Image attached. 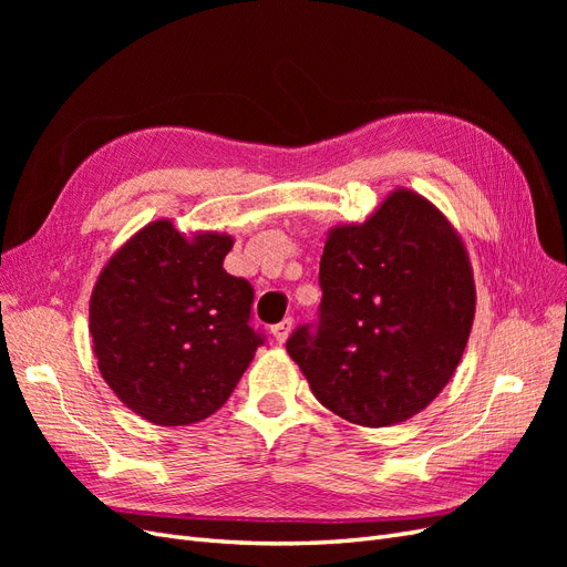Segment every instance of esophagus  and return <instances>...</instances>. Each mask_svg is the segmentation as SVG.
<instances>
[{
	"label": "esophagus",
	"mask_w": 567,
	"mask_h": 567,
	"mask_svg": "<svg viewBox=\"0 0 567 567\" xmlns=\"http://www.w3.org/2000/svg\"><path fill=\"white\" fill-rule=\"evenodd\" d=\"M290 329H293V319H284V321H279L277 326H271V336H274V340L277 342H286L288 340V336H290Z\"/></svg>",
	"instance_id": "obj_1"
}]
</instances>
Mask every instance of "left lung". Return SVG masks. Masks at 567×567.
<instances>
[{
  "label": "left lung",
  "instance_id": "8db88e82",
  "mask_svg": "<svg viewBox=\"0 0 567 567\" xmlns=\"http://www.w3.org/2000/svg\"><path fill=\"white\" fill-rule=\"evenodd\" d=\"M319 284V321L286 342L315 398L367 427L402 423L431 404L475 317L471 260L450 219L398 188L362 225L329 231Z\"/></svg>",
  "mask_w": 567,
  "mask_h": 567
}]
</instances>
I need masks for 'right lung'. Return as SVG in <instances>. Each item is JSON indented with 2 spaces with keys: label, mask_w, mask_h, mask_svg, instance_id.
Here are the masks:
<instances>
[{
  "label": "right lung",
  "mask_w": 567,
  "mask_h": 567,
  "mask_svg": "<svg viewBox=\"0 0 567 567\" xmlns=\"http://www.w3.org/2000/svg\"><path fill=\"white\" fill-rule=\"evenodd\" d=\"M231 246L227 234L188 238L156 219L99 274L90 300L99 371L151 423L215 414L265 342L250 326L252 286L221 267Z\"/></svg>",
  "instance_id": "1"
}]
</instances>
